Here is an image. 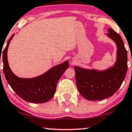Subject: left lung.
Listing matches in <instances>:
<instances>
[{"instance_id": "1", "label": "left lung", "mask_w": 132, "mask_h": 132, "mask_svg": "<svg viewBox=\"0 0 132 132\" xmlns=\"http://www.w3.org/2000/svg\"><path fill=\"white\" fill-rule=\"evenodd\" d=\"M108 36L117 44V59L113 67L105 71L75 67L78 91L88 100H100L113 95L121 85L127 71V52L120 34L108 29Z\"/></svg>"}]
</instances>
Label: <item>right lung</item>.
Instances as JSON below:
<instances>
[{"label": "right lung", "instance_id": "obj_1", "mask_svg": "<svg viewBox=\"0 0 132 132\" xmlns=\"http://www.w3.org/2000/svg\"><path fill=\"white\" fill-rule=\"evenodd\" d=\"M14 34L7 43L2 52L3 72L7 82L19 96L26 102L43 103L50 100L55 94L57 83L61 76L68 68V62L65 61L47 71L44 75L32 79L20 78L16 76L9 67L7 50Z\"/></svg>", "mask_w": 132, "mask_h": 132}]
</instances>
